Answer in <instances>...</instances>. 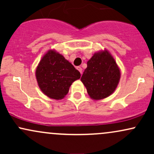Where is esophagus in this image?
Instances as JSON below:
<instances>
[{"mask_svg":"<svg viewBox=\"0 0 154 154\" xmlns=\"http://www.w3.org/2000/svg\"><path fill=\"white\" fill-rule=\"evenodd\" d=\"M77 69L78 70V71H79V72H80V74H82V69L81 68L80 66H77Z\"/></svg>","mask_w":154,"mask_h":154,"instance_id":"esophagus-1","label":"esophagus"}]
</instances>
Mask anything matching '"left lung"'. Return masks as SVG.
<instances>
[{"instance_id": "obj_1", "label": "left lung", "mask_w": 154, "mask_h": 154, "mask_svg": "<svg viewBox=\"0 0 154 154\" xmlns=\"http://www.w3.org/2000/svg\"><path fill=\"white\" fill-rule=\"evenodd\" d=\"M81 77L88 95L94 100H100L112 94L120 79L119 69L107 51L95 54L87 63Z\"/></svg>"}]
</instances>
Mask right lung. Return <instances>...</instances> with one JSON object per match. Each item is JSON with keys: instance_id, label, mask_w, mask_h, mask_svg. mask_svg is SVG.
<instances>
[{"instance_id": "right-lung-1", "label": "right lung", "mask_w": 154, "mask_h": 154, "mask_svg": "<svg viewBox=\"0 0 154 154\" xmlns=\"http://www.w3.org/2000/svg\"><path fill=\"white\" fill-rule=\"evenodd\" d=\"M80 73L62 55L50 50L44 55L36 69V78L40 90L53 99H62Z\"/></svg>"}]
</instances>
